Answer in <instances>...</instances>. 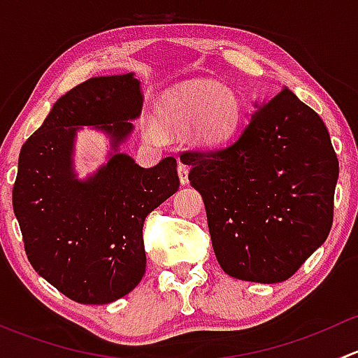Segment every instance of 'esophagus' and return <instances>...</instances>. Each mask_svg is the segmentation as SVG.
Listing matches in <instances>:
<instances>
[{"label":"esophagus","instance_id":"esophagus-1","mask_svg":"<svg viewBox=\"0 0 358 358\" xmlns=\"http://www.w3.org/2000/svg\"><path fill=\"white\" fill-rule=\"evenodd\" d=\"M178 176L182 185H187V183H189V168H187L185 164H182V162L178 164Z\"/></svg>","mask_w":358,"mask_h":358}]
</instances>
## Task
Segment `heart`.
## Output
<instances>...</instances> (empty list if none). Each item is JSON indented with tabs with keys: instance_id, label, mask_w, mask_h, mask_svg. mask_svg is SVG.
<instances>
[{
	"instance_id": "1",
	"label": "heart",
	"mask_w": 358,
	"mask_h": 358,
	"mask_svg": "<svg viewBox=\"0 0 358 358\" xmlns=\"http://www.w3.org/2000/svg\"><path fill=\"white\" fill-rule=\"evenodd\" d=\"M243 117V102L236 90L216 81H185L166 90L157 102V121L149 119L143 131L161 143L166 133H185L202 145H218L236 133Z\"/></svg>"
}]
</instances>
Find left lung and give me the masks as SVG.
<instances>
[{
  "label": "left lung",
  "mask_w": 358,
  "mask_h": 358,
  "mask_svg": "<svg viewBox=\"0 0 358 358\" xmlns=\"http://www.w3.org/2000/svg\"><path fill=\"white\" fill-rule=\"evenodd\" d=\"M180 159L190 166L216 259L230 277L282 282L329 236L338 157L319 114L286 86L255 102L229 145Z\"/></svg>",
  "instance_id": "left-lung-1"
}]
</instances>
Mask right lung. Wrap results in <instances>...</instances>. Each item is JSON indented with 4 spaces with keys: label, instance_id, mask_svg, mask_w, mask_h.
<instances>
[{
    "label": "right lung",
    "instance_id": "right-lung-1",
    "mask_svg": "<svg viewBox=\"0 0 358 358\" xmlns=\"http://www.w3.org/2000/svg\"><path fill=\"white\" fill-rule=\"evenodd\" d=\"M142 107L133 72L92 78L53 103L20 150L13 211L25 255L43 279L85 305H107L138 286L145 216L180 187L175 157L142 168L121 152ZM83 125L110 138L108 161L86 179L73 168Z\"/></svg>",
    "mask_w": 358,
    "mask_h": 358
}]
</instances>
